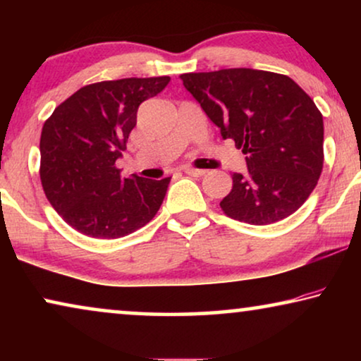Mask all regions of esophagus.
<instances>
[{
	"label": "esophagus",
	"mask_w": 361,
	"mask_h": 361,
	"mask_svg": "<svg viewBox=\"0 0 361 361\" xmlns=\"http://www.w3.org/2000/svg\"><path fill=\"white\" fill-rule=\"evenodd\" d=\"M185 174H189L192 177H204L207 174V171L204 169H194V167H184Z\"/></svg>",
	"instance_id": "esophagus-1"
}]
</instances>
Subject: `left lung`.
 Listing matches in <instances>:
<instances>
[{
    "mask_svg": "<svg viewBox=\"0 0 361 361\" xmlns=\"http://www.w3.org/2000/svg\"><path fill=\"white\" fill-rule=\"evenodd\" d=\"M221 136L246 154L220 202L230 219L269 225L293 215L317 185L324 167V120L312 98L283 73L221 68L182 73Z\"/></svg>",
    "mask_w": 361,
    "mask_h": 361,
    "instance_id": "left-lung-1",
    "label": "left lung"
}]
</instances>
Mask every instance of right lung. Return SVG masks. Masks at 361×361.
<instances>
[{"label": "right lung", "instance_id": "right-lung-1", "mask_svg": "<svg viewBox=\"0 0 361 361\" xmlns=\"http://www.w3.org/2000/svg\"><path fill=\"white\" fill-rule=\"evenodd\" d=\"M169 80L164 75L90 83L44 123L39 142L44 194L78 233L121 238L154 219L171 177L123 179L116 159L136 126L137 106Z\"/></svg>", "mask_w": 361, "mask_h": 361}]
</instances>
